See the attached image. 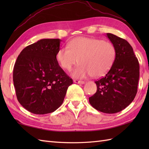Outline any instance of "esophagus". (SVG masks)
Segmentation results:
<instances>
[{"instance_id": "esophagus-1", "label": "esophagus", "mask_w": 149, "mask_h": 149, "mask_svg": "<svg viewBox=\"0 0 149 149\" xmlns=\"http://www.w3.org/2000/svg\"><path fill=\"white\" fill-rule=\"evenodd\" d=\"M74 82L75 83H77V84H83L85 83V82L83 81H79V80H74Z\"/></svg>"}]
</instances>
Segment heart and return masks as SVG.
<instances>
[{
	"label": "heart",
	"instance_id": "obj_1",
	"mask_svg": "<svg viewBox=\"0 0 149 149\" xmlns=\"http://www.w3.org/2000/svg\"><path fill=\"white\" fill-rule=\"evenodd\" d=\"M116 58V49L112 43L93 38L77 37L69 42L68 47H61L56 59L67 71L80 63L72 72L74 78L104 76L111 68ZM79 60H78V59Z\"/></svg>",
	"mask_w": 149,
	"mask_h": 149
}]
</instances>
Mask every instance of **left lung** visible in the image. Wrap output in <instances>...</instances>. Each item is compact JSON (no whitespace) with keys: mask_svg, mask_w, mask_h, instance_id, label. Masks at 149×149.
Returning <instances> with one entry per match:
<instances>
[{"mask_svg":"<svg viewBox=\"0 0 149 149\" xmlns=\"http://www.w3.org/2000/svg\"><path fill=\"white\" fill-rule=\"evenodd\" d=\"M107 36L116 49L113 66L104 77L95 83L97 92L89 98L95 109L104 113H116L133 101L137 93L140 65L130 44L115 34Z\"/></svg>","mask_w":149,"mask_h":149,"instance_id":"left-lung-1","label":"left lung"}]
</instances>
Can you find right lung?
<instances>
[{"instance_id": "add662e5", "label": "right lung", "mask_w": 149, "mask_h": 149, "mask_svg": "<svg viewBox=\"0 0 149 149\" xmlns=\"http://www.w3.org/2000/svg\"><path fill=\"white\" fill-rule=\"evenodd\" d=\"M59 39H42L28 45L18 56L13 68L17 99L29 112L44 115L61 106L73 80L60 67L56 54Z\"/></svg>"}]
</instances>
